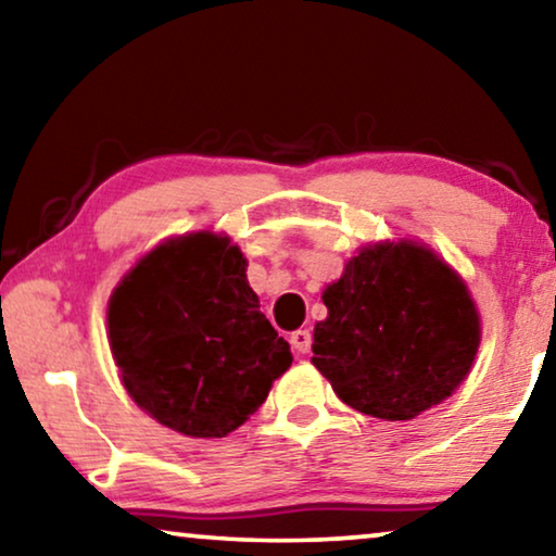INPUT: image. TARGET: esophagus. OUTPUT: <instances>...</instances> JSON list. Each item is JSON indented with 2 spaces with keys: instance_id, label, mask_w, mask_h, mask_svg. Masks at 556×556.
Segmentation results:
<instances>
[{
  "instance_id": "esophagus-1",
  "label": "esophagus",
  "mask_w": 556,
  "mask_h": 556,
  "mask_svg": "<svg viewBox=\"0 0 556 556\" xmlns=\"http://www.w3.org/2000/svg\"><path fill=\"white\" fill-rule=\"evenodd\" d=\"M289 341H292L296 354H306V351L312 349V331L309 329H296V331H292Z\"/></svg>"
}]
</instances>
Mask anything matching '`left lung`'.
Instances as JSON below:
<instances>
[{
    "label": "left lung",
    "instance_id": "left-lung-1",
    "mask_svg": "<svg viewBox=\"0 0 556 556\" xmlns=\"http://www.w3.org/2000/svg\"><path fill=\"white\" fill-rule=\"evenodd\" d=\"M312 364L366 416L410 420L470 374L480 314L451 264L418 242L361 247L324 289Z\"/></svg>",
    "mask_w": 556,
    "mask_h": 556
}]
</instances>
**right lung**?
<instances>
[{
  "label": "right lung",
  "mask_w": 556,
  "mask_h": 556,
  "mask_svg": "<svg viewBox=\"0 0 556 556\" xmlns=\"http://www.w3.org/2000/svg\"><path fill=\"white\" fill-rule=\"evenodd\" d=\"M109 343L130 399L190 438L232 433L292 366L240 247L215 232L165 240L121 279Z\"/></svg>",
  "instance_id": "right-lung-1"
}]
</instances>
